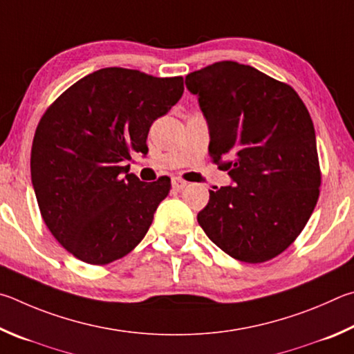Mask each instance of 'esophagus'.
<instances>
[{
	"label": "esophagus",
	"instance_id": "1",
	"mask_svg": "<svg viewBox=\"0 0 354 354\" xmlns=\"http://www.w3.org/2000/svg\"><path fill=\"white\" fill-rule=\"evenodd\" d=\"M171 185H172V188L176 189V191H182L185 187H187V182L182 180V178L174 177V178H172V182H171Z\"/></svg>",
	"mask_w": 354,
	"mask_h": 354
}]
</instances>
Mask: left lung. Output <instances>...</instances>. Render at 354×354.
<instances>
[{
    "instance_id": "left-lung-1",
    "label": "left lung",
    "mask_w": 354,
    "mask_h": 354,
    "mask_svg": "<svg viewBox=\"0 0 354 354\" xmlns=\"http://www.w3.org/2000/svg\"><path fill=\"white\" fill-rule=\"evenodd\" d=\"M209 129V157L233 185L197 214L227 255L264 263L294 243L319 199L320 167L308 109L292 86L224 60L185 77Z\"/></svg>"
}]
</instances>
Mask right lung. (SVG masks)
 <instances>
[{"instance_id": "right-lung-1", "label": "right lung", "mask_w": 354, "mask_h": 354, "mask_svg": "<svg viewBox=\"0 0 354 354\" xmlns=\"http://www.w3.org/2000/svg\"><path fill=\"white\" fill-rule=\"evenodd\" d=\"M183 95V77H153L102 68L55 99L37 126L30 178L49 232L88 264L132 252L171 189L169 178L145 183L129 174L147 153V133Z\"/></svg>"}]
</instances>
